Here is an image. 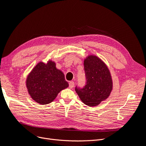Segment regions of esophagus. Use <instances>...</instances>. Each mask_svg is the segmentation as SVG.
I'll use <instances>...</instances> for the list:
<instances>
[{
	"label": "esophagus",
	"mask_w": 146,
	"mask_h": 146,
	"mask_svg": "<svg viewBox=\"0 0 146 146\" xmlns=\"http://www.w3.org/2000/svg\"><path fill=\"white\" fill-rule=\"evenodd\" d=\"M69 88H71V89L73 88L74 87V82H72V81L69 82Z\"/></svg>",
	"instance_id": "obj_1"
}]
</instances>
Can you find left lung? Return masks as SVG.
I'll return each mask as SVG.
<instances>
[{
    "label": "left lung",
    "instance_id": "1",
    "mask_svg": "<svg viewBox=\"0 0 146 146\" xmlns=\"http://www.w3.org/2000/svg\"><path fill=\"white\" fill-rule=\"evenodd\" d=\"M86 82L83 88L75 87L82 101L89 106L98 105L106 99L112 90V80L109 70L102 60L95 56L84 61Z\"/></svg>",
    "mask_w": 146,
    "mask_h": 146
}]
</instances>
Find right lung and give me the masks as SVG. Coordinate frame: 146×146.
I'll return each instance as SVG.
<instances>
[{
    "instance_id": "right-lung-1",
    "label": "right lung",
    "mask_w": 146,
    "mask_h": 146,
    "mask_svg": "<svg viewBox=\"0 0 146 146\" xmlns=\"http://www.w3.org/2000/svg\"><path fill=\"white\" fill-rule=\"evenodd\" d=\"M63 73L57 69L56 63H38L27 79V87L31 98L41 104L51 103L62 90L68 88Z\"/></svg>"
}]
</instances>
